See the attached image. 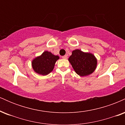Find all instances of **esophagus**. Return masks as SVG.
<instances>
[{
    "label": "esophagus",
    "instance_id": "1",
    "mask_svg": "<svg viewBox=\"0 0 125 125\" xmlns=\"http://www.w3.org/2000/svg\"><path fill=\"white\" fill-rule=\"evenodd\" d=\"M62 58L64 59H66L67 58V55H64V56H62Z\"/></svg>",
    "mask_w": 125,
    "mask_h": 125
}]
</instances>
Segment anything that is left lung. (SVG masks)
<instances>
[{"label": "left lung", "mask_w": 125, "mask_h": 125, "mask_svg": "<svg viewBox=\"0 0 125 125\" xmlns=\"http://www.w3.org/2000/svg\"><path fill=\"white\" fill-rule=\"evenodd\" d=\"M69 61L77 74L81 76L92 73L97 65V60L94 54L74 50L69 58Z\"/></svg>", "instance_id": "obj_1"}]
</instances>
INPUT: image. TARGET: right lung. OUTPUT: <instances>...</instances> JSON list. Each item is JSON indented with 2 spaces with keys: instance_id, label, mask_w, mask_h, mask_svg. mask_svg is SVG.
<instances>
[{
  "instance_id": "right-lung-1",
  "label": "right lung",
  "mask_w": 125,
  "mask_h": 125,
  "mask_svg": "<svg viewBox=\"0 0 125 125\" xmlns=\"http://www.w3.org/2000/svg\"><path fill=\"white\" fill-rule=\"evenodd\" d=\"M59 59L58 56H54L52 53L45 51L41 56L35 58L32 61L33 69L37 73L46 75L53 71L54 64Z\"/></svg>"
}]
</instances>
